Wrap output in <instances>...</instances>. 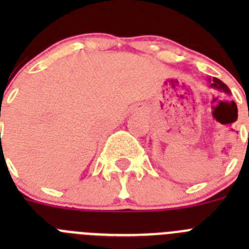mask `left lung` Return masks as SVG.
I'll return each instance as SVG.
<instances>
[{
    "instance_id": "obj_1",
    "label": "left lung",
    "mask_w": 249,
    "mask_h": 249,
    "mask_svg": "<svg viewBox=\"0 0 249 249\" xmlns=\"http://www.w3.org/2000/svg\"><path fill=\"white\" fill-rule=\"evenodd\" d=\"M210 87L213 89H217V91L223 92V93L226 94H231V91L227 87V85H224V83L222 82L221 80H218V78H213V81L210 80Z\"/></svg>"
}]
</instances>
